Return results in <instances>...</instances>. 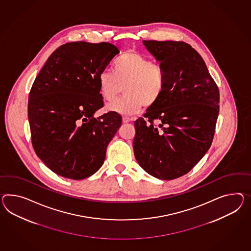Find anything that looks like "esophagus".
I'll return each mask as SVG.
<instances>
[{"label":"esophagus","mask_w":251,"mask_h":251,"mask_svg":"<svg viewBox=\"0 0 251 251\" xmlns=\"http://www.w3.org/2000/svg\"><path fill=\"white\" fill-rule=\"evenodd\" d=\"M131 119H129L128 117L124 116L123 117V123H128L130 122Z\"/></svg>","instance_id":"34e87169"}]
</instances>
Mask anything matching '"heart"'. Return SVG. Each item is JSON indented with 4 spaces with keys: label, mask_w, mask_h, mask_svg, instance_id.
Returning <instances> with one entry per match:
<instances>
[{
    "label": "heart",
    "mask_w": 251,
    "mask_h": 251,
    "mask_svg": "<svg viewBox=\"0 0 251 251\" xmlns=\"http://www.w3.org/2000/svg\"><path fill=\"white\" fill-rule=\"evenodd\" d=\"M101 97L108 102L124 92L126 96L111 103L107 110L133 115L142 108H152L162 97L166 88V74L161 64L148 56L127 50L117 59L113 72L104 71L99 75Z\"/></svg>",
    "instance_id": "obj_1"
}]
</instances>
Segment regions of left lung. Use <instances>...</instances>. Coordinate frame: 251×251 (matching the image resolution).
Wrapping results in <instances>:
<instances>
[{
	"label": "left lung",
	"instance_id": "obj_1",
	"mask_svg": "<svg viewBox=\"0 0 251 251\" xmlns=\"http://www.w3.org/2000/svg\"><path fill=\"white\" fill-rule=\"evenodd\" d=\"M143 44L164 69L166 88L159 102L134 123L135 158L153 177L171 180L187 174L210 147L220 92L190 44L146 40Z\"/></svg>",
	"mask_w": 251,
	"mask_h": 251
}]
</instances>
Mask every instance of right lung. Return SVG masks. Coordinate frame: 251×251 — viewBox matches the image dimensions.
I'll return each instance as SVG.
<instances>
[{
	"label": "right lung",
	"instance_id": "obj_1",
	"mask_svg": "<svg viewBox=\"0 0 251 251\" xmlns=\"http://www.w3.org/2000/svg\"><path fill=\"white\" fill-rule=\"evenodd\" d=\"M120 51L109 43L73 42L56 49L37 75L28 101L31 144L57 175L90 177L103 164L122 117L103 107L99 75Z\"/></svg>",
	"mask_w": 251,
	"mask_h": 251
}]
</instances>
